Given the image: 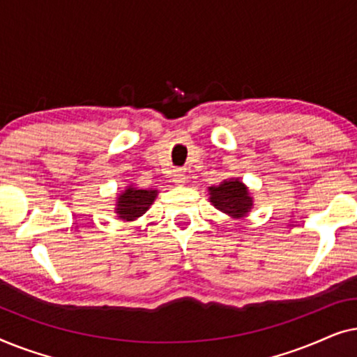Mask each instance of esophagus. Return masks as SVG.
Here are the masks:
<instances>
[{
	"label": "esophagus",
	"instance_id": "obj_1",
	"mask_svg": "<svg viewBox=\"0 0 357 357\" xmlns=\"http://www.w3.org/2000/svg\"><path fill=\"white\" fill-rule=\"evenodd\" d=\"M172 182H174L175 185H178V187H182V185L187 183V175H185V172H183L182 169L174 170V174H172Z\"/></svg>",
	"mask_w": 357,
	"mask_h": 357
}]
</instances>
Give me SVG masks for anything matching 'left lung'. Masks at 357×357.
<instances>
[{"label":"left lung","instance_id":"8db88e82","mask_svg":"<svg viewBox=\"0 0 357 357\" xmlns=\"http://www.w3.org/2000/svg\"><path fill=\"white\" fill-rule=\"evenodd\" d=\"M209 203L219 211L234 219L245 218L253 209L250 190L241 178H227L208 188Z\"/></svg>","mask_w":357,"mask_h":357}]
</instances>
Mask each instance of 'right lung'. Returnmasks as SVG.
<instances>
[{"mask_svg":"<svg viewBox=\"0 0 357 357\" xmlns=\"http://www.w3.org/2000/svg\"><path fill=\"white\" fill-rule=\"evenodd\" d=\"M159 190L155 188H139L135 185H128L123 192L116 193L115 214L120 221L131 222L143 216L151 208V204L158 198Z\"/></svg>","mask_w":357,"mask_h":357,"instance_id":"add662e5","label":"right lung"}]
</instances>
